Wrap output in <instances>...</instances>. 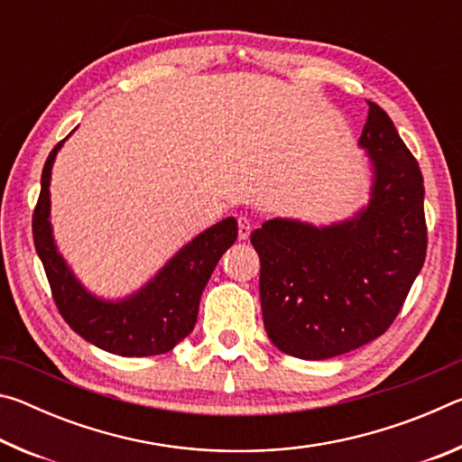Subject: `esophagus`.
<instances>
[{
    "instance_id": "34e87169",
    "label": "esophagus",
    "mask_w": 462,
    "mask_h": 462,
    "mask_svg": "<svg viewBox=\"0 0 462 462\" xmlns=\"http://www.w3.org/2000/svg\"><path fill=\"white\" fill-rule=\"evenodd\" d=\"M254 228V222L250 220L246 216H240L238 217V238L240 240H246L250 236V232Z\"/></svg>"
}]
</instances>
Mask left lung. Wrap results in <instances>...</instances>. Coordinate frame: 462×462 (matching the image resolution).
I'll list each match as a JSON object with an SVG mask.
<instances>
[{"label":"left lung","mask_w":462,"mask_h":462,"mask_svg":"<svg viewBox=\"0 0 462 462\" xmlns=\"http://www.w3.org/2000/svg\"><path fill=\"white\" fill-rule=\"evenodd\" d=\"M366 104L361 146L374 169L366 209L326 228L269 220L250 236L261 259L264 330L279 350L306 361L385 334L426 259L424 177L385 109Z\"/></svg>","instance_id":"obj_1"}]
</instances>
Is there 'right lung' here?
<instances>
[{
    "mask_svg": "<svg viewBox=\"0 0 462 462\" xmlns=\"http://www.w3.org/2000/svg\"><path fill=\"white\" fill-rule=\"evenodd\" d=\"M44 162L32 214L36 253L49 279L52 300L73 330L97 348L120 356L165 355L191 334L198 322L199 297L220 256L238 236L234 217L195 236L171 259L144 289L124 301H101L85 291L57 253L51 230V169L59 148Z\"/></svg>",
    "mask_w": 462,
    "mask_h": 462,
    "instance_id": "obj_1",
    "label": "right lung"
}]
</instances>
